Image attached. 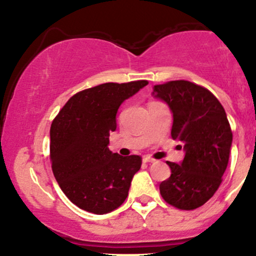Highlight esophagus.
I'll return each mask as SVG.
<instances>
[{"label": "esophagus", "instance_id": "1", "mask_svg": "<svg viewBox=\"0 0 256 256\" xmlns=\"http://www.w3.org/2000/svg\"><path fill=\"white\" fill-rule=\"evenodd\" d=\"M143 162L146 164H152V162H155V160L150 156H144L143 158Z\"/></svg>", "mask_w": 256, "mask_h": 256}]
</instances>
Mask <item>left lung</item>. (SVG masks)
Returning <instances> with one entry per match:
<instances>
[{
    "instance_id": "obj_1",
    "label": "left lung",
    "mask_w": 256,
    "mask_h": 256,
    "mask_svg": "<svg viewBox=\"0 0 256 256\" xmlns=\"http://www.w3.org/2000/svg\"><path fill=\"white\" fill-rule=\"evenodd\" d=\"M152 96L168 106L171 136L185 152L179 165L167 161L171 176L161 182L160 194L179 210H195L218 190L228 167L232 132L225 110L210 91L188 80L155 85Z\"/></svg>"
}]
</instances>
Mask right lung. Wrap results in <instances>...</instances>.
Returning <instances> with one entry per match:
<instances>
[{
    "label": "right lung",
    "instance_id": "right-lung-1",
    "mask_svg": "<svg viewBox=\"0 0 256 256\" xmlns=\"http://www.w3.org/2000/svg\"><path fill=\"white\" fill-rule=\"evenodd\" d=\"M146 84L106 83L80 91L52 122V173L70 201L86 212L110 213L128 198L142 160L138 155L122 158L112 152L110 134L116 130L122 102Z\"/></svg>",
    "mask_w": 256,
    "mask_h": 256
}]
</instances>
